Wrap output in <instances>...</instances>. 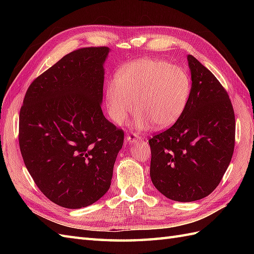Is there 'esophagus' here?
Wrapping results in <instances>:
<instances>
[{
	"instance_id": "esophagus-1",
	"label": "esophagus",
	"mask_w": 254,
	"mask_h": 254,
	"mask_svg": "<svg viewBox=\"0 0 254 254\" xmlns=\"http://www.w3.org/2000/svg\"><path fill=\"white\" fill-rule=\"evenodd\" d=\"M126 140H127V142L132 144V143L140 142L141 141V137L137 135V134H135V133H129V134L126 135Z\"/></svg>"
}]
</instances>
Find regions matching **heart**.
I'll use <instances>...</instances> for the list:
<instances>
[{
    "mask_svg": "<svg viewBox=\"0 0 254 254\" xmlns=\"http://www.w3.org/2000/svg\"><path fill=\"white\" fill-rule=\"evenodd\" d=\"M191 92L190 74L181 66L158 58H143L123 66L118 77L106 88L110 118L124 124L134 108L133 125L142 130L152 124L157 129L174 125L186 110Z\"/></svg>",
    "mask_w": 254,
    "mask_h": 254,
    "instance_id": "1",
    "label": "heart"
}]
</instances>
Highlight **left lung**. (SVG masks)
<instances>
[{
  "label": "left lung",
  "mask_w": 254,
  "mask_h": 254,
  "mask_svg": "<svg viewBox=\"0 0 254 254\" xmlns=\"http://www.w3.org/2000/svg\"><path fill=\"white\" fill-rule=\"evenodd\" d=\"M191 92L180 119L148 140L150 178L168 199L190 202L210 195L231 162L235 118L217 78L188 55Z\"/></svg>",
  "instance_id": "8db88e82"
}]
</instances>
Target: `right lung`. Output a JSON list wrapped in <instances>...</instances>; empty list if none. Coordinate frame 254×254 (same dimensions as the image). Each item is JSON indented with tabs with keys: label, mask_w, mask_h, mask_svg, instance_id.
I'll list each match as a JSON object with an SVG mask.
<instances>
[{
	"label": "right lung",
	"mask_w": 254,
	"mask_h": 254,
	"mask_svg": "<svg viewBox=\"0 0 254 254\" xmlns=\"http://www.w3.org/2000/svg\"><path fill=\"white\" fill-rule=\"evenodd\" d=\"M110 49L76 50L28 87L20 110L19 144L28 173L51 201L66 209L108 191L124 132L102 110Z\"/></svg>",
	"instance_id": "right-lung-1"
}]
</instances>
